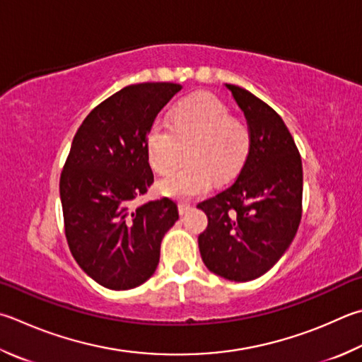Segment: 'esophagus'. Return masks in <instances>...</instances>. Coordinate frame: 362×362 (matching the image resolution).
Wrapping results in <instances>:
<instances>
[{
    "label": "esophagus",
    "mask_w": 362,
    "mask_h": 362,
    "mask_svg": "<svg viewBox=\"0 0 362 362\" xmlns=\"http://www.w3.org/2000/svg\"><path fill=\"white\" fill-rule=\"evenodd\" d=\"M188 210H189V204H187V202H180L179 204V214L180 215H185Z\"/></svg>",
    "instance_id": "34e87169"
}]
</instances>
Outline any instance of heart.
<instances>
[{"mask_svg":"<svg viewBox=\"0 0 362 362\" xmlns=\"http://www.w3.org/2000/svg\"><path fill=\"white\" fill-rule=\"evenodd\" d=\"M188 147L189 163L158 183L164 196L188 199L206 193L212 177L226 180L244 168L252 148V131L228 104L212 93H194L175 104L169 123L148 128L146 150L158 174L174 170Z\"/></svg>","mask_w":362,"mask_h":362,"instance_id":"b5f03b06","label":"heart"}]
</instances>
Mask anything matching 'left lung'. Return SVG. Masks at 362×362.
<instances>
[{"instance_id":"1","label":"left lung","mask_w":362,"mask_h":362,"mask_svg":"<svg viewBox=\"0 0 362 362\" xmlns=\"http://www.w3.org/2000/svg\"><path fill=\"white\" fill-rule=\"evenodd\" d=\"M244 110L252 148L231 187L198 204L207 215L198 244L210 272L234 281L266 274L298 233L302 161L285 122L264 101L226 83Z\"/></svg>"}]
</instances>
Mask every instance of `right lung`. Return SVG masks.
Listing matches in <instances>:
<instances>
[{"mask_svg":"<svg viewBox=\"0 0 362 362\" xmlns=\"http://www.w3.org/2000/svg\"><path fill=\"white\" fill-rule=\"evenodd\" d=\"M182 85H128L78 127L60 177L64 234L82 271L109 290L152 277L164 234L179 220L169 198L131 209L153 183L146 139L156 115Z\"/></svg>","mask_w":362,"mask_h":362,"instance_id":"right-lung-1","label":"right lung"}]
</instances>
